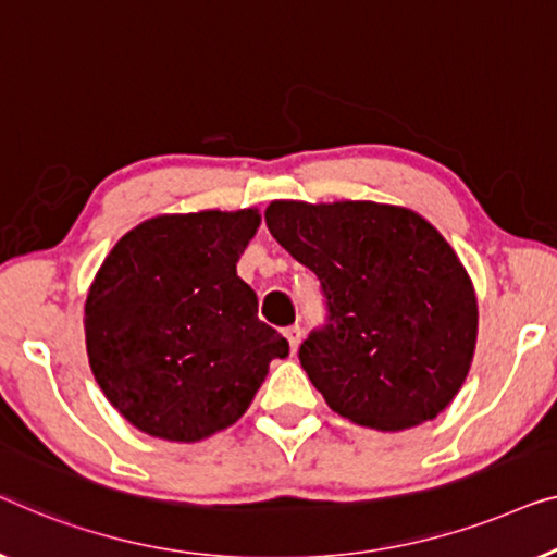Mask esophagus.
<instances>
[{"instance_id": "obj_1", "label": "esophagus", "mask_w": 557, "mask_h": 557, "mask_svg": "<svg viewBox=\"0 0 557 557\" xmlns=\"http://www.w3.org/2000/svg\"><path fill=\"white\" fill-rule=\"evenodd\" d=\"M285 338H287V343H289V350H297V346H300V341H302V327L300 325H289L287 331H285Z\"/></svg>"}]
</instances>
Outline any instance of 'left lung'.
<instances>
[{
    "instance_id": "1",
    "label": "left lung",
    "mask_w": 557,
    "mask_h": 557,
    "mask_svg": "<svg viewBox=\"0 0 557 557\" xmlns=\"http://www.w3.org/2000/svg\"><path fill=\"white\" fill-rule=\"evenodd\" d=\"M264 222L323 287L327 323L297 356L325 404L379 432L442 413L476 346L474 287L449 242L375 201H272Z\"/></svg>"
}]
</instances>
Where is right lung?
I'll list each match as a JSON object with an SVG mask.
<instances>
[{"label": "right lung", "instance_id": "1", "mask_svg": "<svg viewBox=\"0 0 557 557\" xmlns=\"http://www.w3.org/2000/svg\"><path fill=\"white\" fill-rule=\"evenodd\" d=\"M260 211L161 214L123 234L85 300V346L123 419L166 442H201L249 409L287 341L257 318L237 262Z\"/></svg>", "mask_w": 557, "mask_h": 557}]
</instances>
